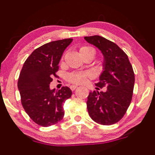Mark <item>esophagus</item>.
Segmentation results:
<instances>
[{
	"instance_id": "esophagus-1",
	"label": "esophagus",
	"mask_w": 155,
	"mask_h": 155,
	"mask_svg": "<svg viewBox=\"0 0 155 155\" xmlns=\"http://www.w3.org/2000/svg\"><path fill=\"white\" fill-rule=\"evenodd\" d=\"M77 88H78V85H72L70 86V88L72 91H74V89Z\"/></svg>"
}]
</instances>
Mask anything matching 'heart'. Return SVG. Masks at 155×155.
Here are the masks:
<instances>
[{
    "instance_id": "heart-1",
    "label": "heart",
    "mask_w": 155,
    "mask_h": 155,
    "mask_svg": "<svg viewBox=\"0 0 155 155\" xmlns=\"http://www.w3.org/2000/svg\"><path fill=\"white\" fill-rule=\"evenodd\" d=\"M92 51L95 53L94 49L91 48V47L83 46L80 48V53H81V54L86 51ZM89 76H91V74L88 73V72H77L69 74L68 76H67V80H68L69 81L72 82V83H78V84H79V83H84V82L86 81L87 78L89 77Z\"/></svg>"
}]
</instances>
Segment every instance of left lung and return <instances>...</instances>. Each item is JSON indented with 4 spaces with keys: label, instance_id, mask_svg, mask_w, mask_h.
<instances>
[{
    "label": "left lung",
    "instance_id": "obj_1",
    "mask_svg": "<svg viewBox=\"0 0 155 155\" xmlns=\"http://www.w3.org/2000/svg\"><path fill=\"white\" fill-rule=\"evenodd\" d=\"M84 39L102 54L103 71L96 85L107 87L104 92H90L87 101L88 114L99 124L112 125L122 119L131 101L135 83L133 67L126 54L113 42L100 35Z\"/></svg>",
    "mask_w": 155,
    "mask_h": 155
}]
</instances>
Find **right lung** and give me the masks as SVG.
Masks as SVG:
<instances>
[{"label": "right lung", "mask_w": 155, "mask_h": 155, "mask_svg": "<svg viewBox=\"0 0 155 155\" xmlns=\"http://www.w3.org/2000/svg\"><path fill=\"white\" fill-rule=\"evenodd\" d=\"M72 38L51 41L36 48L27 58L20 72L18 89L25 112L38 125H53L62 119L63 104L72 96L70 88H50L52 76Z\"/></svg>", "instance_id": "1"}]
</instances>
